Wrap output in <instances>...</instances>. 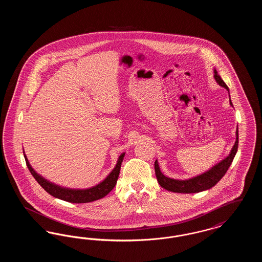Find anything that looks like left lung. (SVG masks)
<instances>
[{
    "label": "left lung",
    "mask_w": 262,
    "mask_h": 262,
    "mask_svg": "<svg viewBox=\"0 0 262 262\" xmlns=\"http://www.w3.org/2000/svg\"><path fill=\"white\" fill-rule=\"evenodd\" d=\"M214 77H215L216 81L221 86H223V88L229 90V88L226 85L223 79L221 78L220 75L217 74L216 71H214ZM230 104L233 106L231 99H230ZM237 145H238V134H237V139H236V142H235V144L232 148L231 153L229 154V156L227 158H225L224 160H222L221 162L215 165L212 169L207 171L206 173H203V174L198 176L195 178H192V179H189V180H185V181H179V180H174V179H170L168 177H165L161 173V171L159 169V165H158L157 160H156L154 163V169H155V174H156L157 181L163 188H165L167 190H170V191H173V192L194 193V192H200L202 190L209 189L212 187H214L224 177V174L228 171L230 165L233 162L234 157L237 153Z\"/></svg>",
    "instance_id": "left-lung-1"
}]
</instances>
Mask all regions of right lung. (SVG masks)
<instances>
[{"mask_svg":"<svg viewBox=\"0 0 262 262\" xmlns=\"http://www.w3.org/2000/svg\"><path fill=\"white\" fill-rule=\"evenodd\" d=\"M25 154V152H24ZM125 157V153H123L120 157L116 167L113 169L112 172L110 174L98 185L94 187L85 188V189H79V188H69V187H61L56 184H53L52 182H49L42 176L37 174L30 164L28 162L26 156L25 154V162L27 165V168L29 169L30 173L34 177V179L37 181L38 184L43 187L48 193H50L52 196L57 198L59 200H64L68 202H73V203H85V202H91L94 200H100L107 195L114 187L117 184L118 177L120 174L121 171V165L123 162V159Z\"/></svg>","mask_w":262,"mask_h":262,"instance_id":"obj_1","label":"right lung"}]
</instances>
